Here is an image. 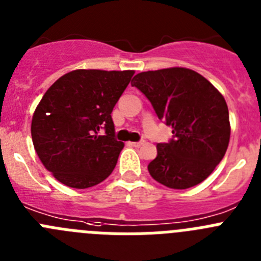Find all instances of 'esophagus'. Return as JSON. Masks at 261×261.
<instances>
[{
    "mask_svg": "<svg viewBox=\"0 0 261 261\" xmlns=\"http://www.w3.org/2000/svg\"><path fill=\"white\" fill-rule=\"evenodd\" d=\"M144 144H145L144 140H141V141H138V142H130V145H132V146H135V147H140V146H142Z\"/></svg>",
    "mask_w": 261,
    "mask_h": 261,
    "instance_id": "esophagus-1",
    "label": "esophagus"
}]
</instances>
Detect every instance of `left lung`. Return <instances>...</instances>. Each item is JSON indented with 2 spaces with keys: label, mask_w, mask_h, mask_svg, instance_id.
I'll list each match as a JSON object with an SVG mask.
<instances>
[{
  "label": "left lung",
  "mask_w": 261,
  "mask_h": 261,
  "mask_svg": "<svg viewBox=\"0 0 261 261\" xmlns=\"http://www.w3.org/2000/svg\"><path fill=\"white\" fill-rule=\"evenodd\" d=\"M130 85L171 125L172 138L156 145L149 166L154 180L187 190L204 181L222 161L230 140L229 110L220 91L201 74L186 68L142 71Z\"/></svg>",
  "instance_id": "left-lung-1"
}]
</instances>
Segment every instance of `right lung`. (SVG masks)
Returning <instances> with one entry per match:
<instances>
[{
    "label": "right lung",
    "instance_id": "1",
    "mask_svg": "<svg viewBox=\"0 0 261 261\" xmlns=\"http://www.w3.org/2000/svg\"><path fill=\"white\" fill-rule=\"evenodd\" d=\"M133 70L78 69L47 90L32 116L36 154L60 183L85 190L114 171L124 147L111 117Z\"/></svg>",
    "mask_w": 261,
    "mask_h": 261
}]
</instances>
